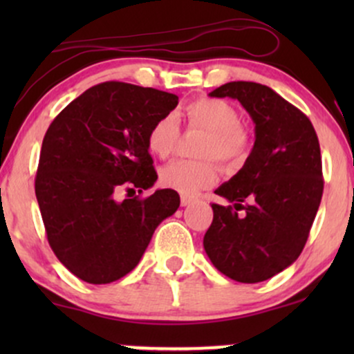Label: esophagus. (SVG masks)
I'll use <instances>...</instances> for the list:
<instances>
[{"label":"esophagus","mask_w":354,"mask_h":354,"mask_svg":"<svg viewBox=\"0 0 354 354\" xmlns=\"http://www.w3.org/2000/svg\"><path fill=\"white\" fill-rule=\"evenodd\" d=\"M193 203V198L191 196H181V206H188Z\"/></svg>","instance_id":"34e87169"}]
</instances>
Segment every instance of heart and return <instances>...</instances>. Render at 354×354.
<instances>
[{
    "instance_id": "heart-1",
    "label": "heart",
    "mask_w": 354,
    "mask_h": 354,
    "mask_svg": "<svg viewBox=\"0 0 354 354\" xmlns=\"http://www.w3.org/2000/svg\"><path fill=\"white\" fill-rule=\"evenodd\" d=\"M181 116L193 128L208 131L201 146V156L218 158L226 165L241 163L250 149V140L241 128L239 113L230 103L216 98H198L181 109ZM180 138V124L174 115L156 120L146 136V145L153 154L168 158ZM219 178V168L213 160H174L160 173L161 185L189 196L209 188Z\"/></svg>"
}]
</instances>
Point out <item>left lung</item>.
<instances>
[{
    "label": "left lung",
    "instance_id": "obj_1",
    "mask_svg": "<svg viewBox=\"0 0 354 354\" xmlns=\"http://www.w3.org/2000/svg\"><path fill=\"white\" fill-rule=\"evenodd\" d=\"M209 96L238 100L256 140L243 168L214 191L233 206L211 205L203 246L234 281H266L298 259L318 213L324 185L318 136L304 113L265 84L231 81Z\"/></svg>",
    "mask_w": 354,
    "mask_h": 354
}]
</instances>
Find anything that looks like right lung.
<instances>
[{
    "mask_svg": "<svg viewBox=\"0 0 354 354\" xmlns=\"http://www.w3.org/2000/svg\"><path fill=\"white\" fill-rule=\"evenodd\" d=\"M178 96L106 81L86 89L44 135L35 193L56 258L73 274L106 284L135 270L154 230L180 208L174 189L116 201L120 188H151L146 136Z\"/></svg>",
    "mask_w": 354,
    "mask_h": 354,
    "instance_id": "add662e5",
    "label": "right lung"
}]
</instances>
